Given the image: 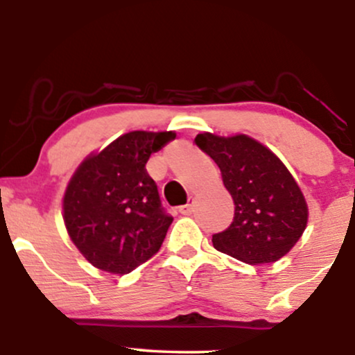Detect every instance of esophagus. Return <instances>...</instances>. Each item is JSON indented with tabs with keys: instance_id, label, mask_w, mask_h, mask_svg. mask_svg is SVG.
Segmentation results:
<instances>
[{
	"instance_id": "obj_1",
	"label": "esophagus",
	"mask_w": 355,
	"mask_h": 355,
	"mask_svg": "<svg viewBox=\"0 0 355 355\" xmlns=\"http://www.w3.org/2000/svg\"><path fill=\"white\" fill-rule=\"evenodd\" d=\"M178 210H180V214H183V215H190L191 211H193V203H187V205H182Z\"/></svg>"
}]
</instances>
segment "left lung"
Here are the masks:
<instances>
[{
  "mask_svg": "<svg viewBox=\"0 0 355 355\" xmlns=\"http://www.w3.org/2000/svg\"><path fill=\"white\" fill-rule=\"evenodd\" d=\"M195 144L218 165L235 203L234 222L211 237L218 252L260 266L291 252L307 227L309 209L280 158L247 135L200 133Z\"/></svg>",
  "mask_w": 355,
  "mask_h": 355,
  "instance_id": "left-lung-1",
  "label": "left lung"
}]
</instances>
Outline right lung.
<instances>
[{"instance_id":"obj_1","label":"right lung","mask_w":355,"mask_h":355,"mask_svg":"<svg viewBox=\"0 0 355 355\" xmlns=\"http://www.w3.org/2000/svg\"><path fill=\"white\" fill-rule=\"evenodd\" d=\"M173 138L175 132L125 133L85 158L73 173L63 220L71 242L93 267L128 274L160 250L173 218L162 209L145 165Z\"/></svg>"}]
</instances>
